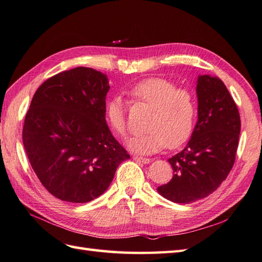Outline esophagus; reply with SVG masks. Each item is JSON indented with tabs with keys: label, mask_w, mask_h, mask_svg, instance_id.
<instances>
[{
	"label": "esophagus",
	"mask_w": 262,
	"mask_h": 262,
	"mask_svg": "<svg viewBox=\"0 0 262 262\" xmlns=\"http://www.w3.org/2000/svg\"><path fill=\"white\" fill-rule=\"evenodd\" d=\"M133 159L138 162H142V164H149V162L151 161V159L144 158V157H140V156H133Z\"/></svg>",
	"instance_id": "34e87169"
}]
</instances>
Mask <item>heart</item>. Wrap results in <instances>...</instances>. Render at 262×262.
Returning <instances> with one entry per match:
<instances>
[{"label":"heart","mask_w":262,"mask_h":262,"mask_svg":"<svg viewBox=\"0 0 262 262\" xmlns=\"http://www.w3.org/2000/svg\"><path fill=\"white\" fill-rule=\"evenodd\" d=\"M126 94L132 102L152 107L147 122L148 131L127 141L133 152L155 154L166 146L175 149L193 135L197 112L193 92L167 78L152 77L132 85ZM106 118L115 135L127 136L126 103L121 96L115 95L107 102Z\"/></svg>","instance_id":"1"}]
</instances>
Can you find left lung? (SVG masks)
Returning a JSON list of instances; mask_svg holds the SVG:
<instances>
[{
  "mask_svg": "<svg viewBox=\"0 0 262 262\" xmlns=\"http://www.w3.org/2000/svg\"><path fill=\"white\" fill-rule=\"evenodd\" d=\"M199 121L187 146L168 159L173 176L158 187L167 200L189 204L212 194L234 165L241 120L239 110L217 77L197 80Z\"/></svg>",
  "mask_w": 262,
  "mask_h": 262,
  "instance_id": "obj_1",
  "label": "left lung"
}]
</instances>
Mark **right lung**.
I'll use <instances>...</instances> for the list:
<instances>
[{
	"label": "right lung",
	"instance_id": "1",
	"mask_svg": "<svg viewBox=\"0 0 262 262\" xmlns=\"http://www.w3.org/2000/svg\"><path fill=\"white\" fill-rule=\"evenodd\" d=\"M108 90L105 75L76 67L48 78L34 93L23 144L33 171L57 199L93 201L107 189L121 162L130 158L106 125Z\"/></svg>",
	"mask_w": 262,
	"mask_h": 262
}]
</instances>
